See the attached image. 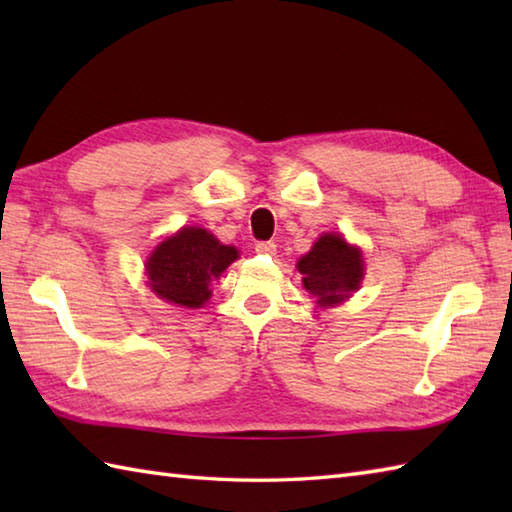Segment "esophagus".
Returning a JSON list of instances; mask_svg holds the SVG:
<instances>
[{"label": "esophagus", "mask_w": 512, "mask_h": 512, "mask_svg": "<svg viewBox=\"0 0 512 512\" xmlns=\"http://www.w3.org/2000/svg\"><path fill=\"white\" fill-rule=\"evenodd\" d=\"M255 253H259V255H275L277 253V246H275V242H257L255 244Z\"/></svg>", "instance_id": "esophagus-1"}]
</instances>
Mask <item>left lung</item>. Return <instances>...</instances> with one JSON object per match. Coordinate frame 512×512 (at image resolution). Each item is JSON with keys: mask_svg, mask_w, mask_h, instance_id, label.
<instances>
[{"mask_svg": "<svg viewBox=\"0 0 512 512\" xmlns=\"http://www.w3.org/2000/svg\"><path fill=\"white\" fill-rule=\"evenodd\" d=\"M297 268L303 275V286L321 306L341 303L363 279L361 250L345 244L336 233L319 237L310 253L299 259Z\"/></svg>", "mask_w": 512, "mask_h": 512, "instance_id": "8db88e82", "label": "left lung"}]
</instances>
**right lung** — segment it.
<instances>
[{
	"label": "right lung",
	"mask_w": 512,
	"mask_h": 512,
	"mask_svg": "<svg viewBox=\"0 0 512 512\" xmlns=\"http://www.w3.org/2000/svg\"><path fill=\"white\" fill-rule=\"evenodd\" d=\"M237 259L233 246L220 244L204 228H182L158 244L147 259L149 286L160 299L182 308H200L211 297L209 284Z\"/></svg>",
	"instance_id": "obj_1"
}]
</instances>
